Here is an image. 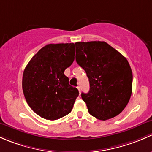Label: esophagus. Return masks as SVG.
<instances>
[{"instance_id": "obj_1", "label": "esophagus", "mask_w": 152, "mask_h": 152, "mask_svg": "<svg viewBox=\"0 0 152 152\" xmlns=\"http://www.w3.org/2000/svg\"><path fill=\"white\" fill-rule=\"evenodd\" d=\"M77 88L78 91H79V93L80 94V86H77Z\"/></svg>"}]
</instances>
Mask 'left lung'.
I'll return each instance as SVG.
<instances>
[{"mask_svg":"<svg viewBox=\"0 0 152 152\" xmlns=\"http://www.w3.org/2000/svg\"><path fill=\"white\" fill-rule=\"evenodd\" d=\"M76 61L86 72L90 90L81 94L88 113L105 121L121 113L132 94V72L126 58L104 42H76Z\"/></svg>","mask_w":152,"mask_h":152,"instance_id":"1","label":"left lung"}]
</instances>
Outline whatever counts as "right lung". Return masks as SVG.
Segmentation results:
<instances>
[{"mask_svg":"<svg viewBox=\"0 0 152 152\" xmlns=\"http://www.w3.org/2000/svg\"><path fill=\"white\" fill-rule=\"evenodd\" d=\"M75 44H50L33 56L23 75V91L31 109L42 118L56 120L72 110L79 95L64 75L75 60Z\"/></svg>","mask_w":152,"mask_h":152,"instance_id":"1","label":"right lung"}]
</instances>
